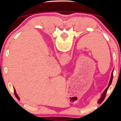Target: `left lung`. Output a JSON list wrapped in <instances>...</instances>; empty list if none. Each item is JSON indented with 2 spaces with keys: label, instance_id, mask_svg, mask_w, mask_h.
<instances>
[{
  "label": "left lung",
  "instance_id": "obj_1",
  "mask_svg": "<svg viewBox=\"0 0 121 121\" xmlns=\"http://www.w3.org/2000/svg\"><path fill=\"white\" fill-rule=\"evenodd\" d=\"M113 71H114V70L112 72V75H111L110 80L109 84V85H108V86L106 87V89H105V91H104L103 92V93H102V95H101V98H100V99H99V101H98V102H102V101H104V99H105V96H106V94L107 91H108V89H109V86H110V85H111V84H112V80H113Z\"/></svg>",
  "mask_w": 121,
  "mask_h": 121
}]
</instances>
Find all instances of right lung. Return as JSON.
<instances>
[{
	"mask_svg": "<svg viewBox=\"0 0 121 121\" xmlns=\"http://www.w3.org/2000/svg\"><path fill=\"white\" fill-rule=\"evenodd\" d=\"M14 94H15V96H16V97H17V98H19V97H18L17 94H16V91H15V89H14Z\"/></svg>",
	"mask_w": 121,
	"mask_h": 121,
	"instance_id": "1",
	"label": "right lung"
}]
</instances>
